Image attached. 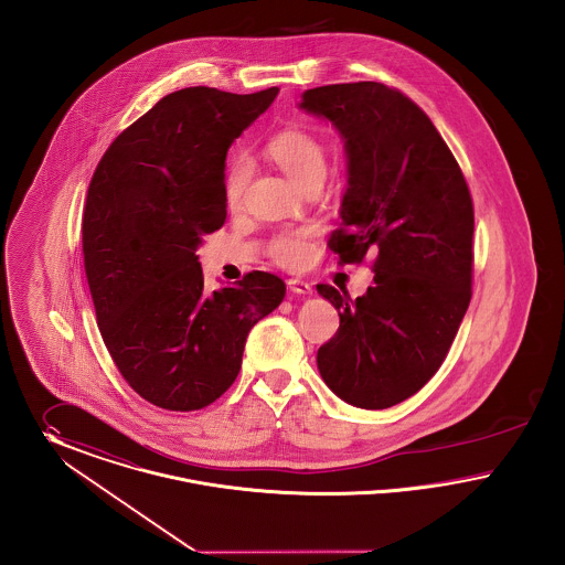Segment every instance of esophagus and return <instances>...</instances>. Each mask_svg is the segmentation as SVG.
Wrapping results in <instances>:
<instances>
[{
  "mask_svg": "<svg viewBox=\"0 0 565 565\" xmlns=\"http://www.w3.org/2000/svg\"><path fill=\"white\" fill-rule=\"evenodd\" d=\"M287 285H289V291H294L296 296H312V285L306 282V280L291 278Z\"/></svg>",
  "mask_w": 565,
  "mask_h": 565,
  "instance_id": "1",
  "label": "esophagus"
}]
</instances>
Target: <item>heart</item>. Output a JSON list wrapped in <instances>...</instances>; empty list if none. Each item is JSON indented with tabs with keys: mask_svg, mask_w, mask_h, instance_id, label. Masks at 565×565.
<instances>
[{
	"mask_svg": "<svg viewBox=\"0 0 565 565\" xmlns=\"http://www.w3.org/2000/svg\"><path fill=\"white\" fill-rule=\"evenodd\" d=\"M269 159L296 182L299 189L310 184H323L327 174L326 147L306 129H285L276 134L266 147ZM250 177V166L246 159H234L225 172V200L230 209H238ZM308 230L282 232L271 239V257L287 268L301 266L308 255Z\"/></svg>",
	"mask_w": 565,
	"mask_h": 565,
	"instance_id": "obj_1",
	"label": "heart"
}]
</instances>
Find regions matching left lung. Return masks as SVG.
I'll list each match as a JSON object with an SVG mask.
<instances>
[{
  "label": "left lung",
  "instance_id": "1",
  "mask_svg": "<svg viewBox=\"0 0 565 565\" xmlns=\"http://www.w3.org/2000/svg\"><path fill=\"white\" fill-rule=\"evenodd\" d=\"M297 106L344 142L342 230L329 246L342 264L376 253L363 296L317 287L340 317L317 365L342 402L391 408L438 372L470 306L472 198L434 122L399 90L327 85L303 90Z\"/></svg>",
  "mask_w": 565,
  "mask_h": 565
}]
</instances>
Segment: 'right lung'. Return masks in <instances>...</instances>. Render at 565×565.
Segmentation results:
<instances>
[{"instance_id": "obj_1", "label": "right lung", "mask_w": 565, "mask_h": 565, "mask_svg": "<svg viewBox=\"0 0 565 565\" xmlns=\"http://www.w3.org/2000/svg\"><path fill=\"white\" fill-rule=\"evenodd\" d=\"M276 93L174 90L120 134L90 179L83 253L99 333L122 379L159 408L218 399L248 331L285 299L268 271L209 294L195 253L227 216V150Z\"/></svg>"}]
</instances>
